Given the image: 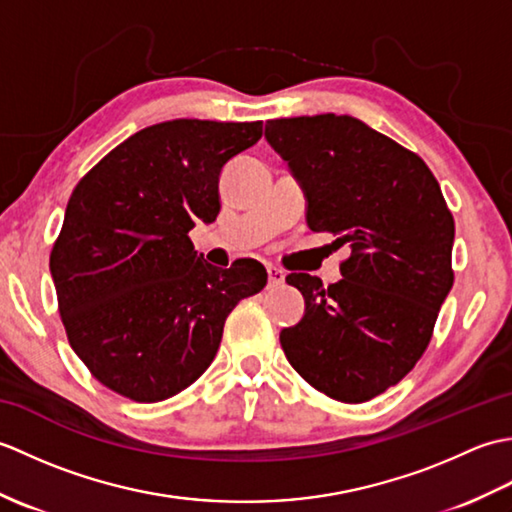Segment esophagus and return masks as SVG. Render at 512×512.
<instances>
[{
    "mask_svg": "<svg viewBox=\"0 0 512 512\" xmlns=\"http://www.w3.org/2000/svg\"><path fill=\"white\" fill-rule=\"evenodd\" d=\"M266 270H268V286H270V288H275V286H281V284H284L286 275L281 273L279 268H275V266H268Z\"/></svg>",
    "mask_w": 512,
    "mask_h": 512,
    "instance_id": "esophagus-1",
    "label": "esophagus"
}]
</instances>
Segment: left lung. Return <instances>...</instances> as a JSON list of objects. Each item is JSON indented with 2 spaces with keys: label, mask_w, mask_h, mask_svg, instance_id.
Listing matches in <instances>:
<instances>
[{
  "label": "left lung",
  "mask_w": 512,
  "mask_h": 512,
  "mask_svg": "<svg viewBox=\"0 0 512 512\" xmlns=\"http://www.w3.org/2000/svg\"><path fill=\"white\" fill-rule=\"evenodd\" d=\"M266 140L306 193L308 226L350 248L328 288L306 273L286 277L306 314L281 330V347L325 396L372 400L431 341L453 286V215L424 160L354 116L277 118Z\"/></svg>",
  "instance_id": "8db88e82"
}]
</instances>
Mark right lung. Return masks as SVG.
Instances as JSON below:
<instances>
[{
	"label": "right lung",
	"instance_id": "add662e5",
	"mask_svg": "<svg viewBox=\"0 0 512 512\" xmlns=\"http://www.w3.org/2000/svg\"><path fill=\"white\" fill-rule=\"evenodd\" d=\"M262 138V121L176 118L140 129L76 184L50 253L65 334L92 376L160 402L213 363L224 321L266 286V268H215L195 222L220 213L222 167Z\"/></svg>",
	"mask_w": 512,
	"mask_h": 512
}]
</instances>
